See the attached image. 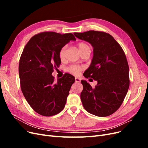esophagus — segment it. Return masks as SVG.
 I'll use <instances>...</instances> for the list:
<instances>
[{
    "mask_svg": "<svg viewBox=\"0 0 148 148\" xmlns=\"http://www.w3.org/2000/svg\"><path fill=\"white\" fill-rule=\"evenodd\" d=\"M81 82V79H80L79 78H75V82L76 83H80Z\"/></svg>",
    "mask_w": 148,
    "mask_h": 148,
    "instance_id": "1",
    "label": "esophagus"
}]
</instances>
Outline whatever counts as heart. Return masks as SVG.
Listing matches in <instances>:
<instances>
[{
	"instance_id": "1",
	"label": "heart",
	"mask_w": 148,
	"mask_h": 148,
	"mask_svg": "<svg viewBox=\"0 0 148 148\" xmlns=\"http://www.w3.org/2000/svg\"><path fill=\"white\" fill-rule=\"evenodd\" d=\"M78 46L79 51L82 54L83 53L86 52H91L90 47H89L88 44L86 42H79L78 44ZM66 49V47L64 46L62 47L59 51V57L60 60L62 61L64 60L65 59ZM83 67L81 65H79L77 64H71L67 67L66 70L68 71L69 73L77 76L81 73V71L83 70Z\"/></svg>"
}]
</instances>
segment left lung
<instances>
[{"mask_svg":"<svg viewBox=\"0 0 148 148\" xmlns=\"http://www.w3.org/2000/svg\"><path fill=\"white\" fill-rule=\"evenodd\" d=\"M74 34L93 47L91 64L83 75L97 82L95 88L86 81L81 82L83 86L80 95L83 106L89 113L107 117L117 110L128 90L129 66L126 56L109 33L91 30Z\"/></svg>","mask_w":148,"mask_h":148,"instance_id":"8db88e82","label":"left lung"}]
</instances>
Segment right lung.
<instances>
[{"instance_id":"right-lung-1","label":"right lung","mask_w":148,"mask_h":148,"mask_svg":"<svg viewBox=\"0 0 148 148\" xmlns=\"http://www.w3.org/2000/svg\"><path fill=\"white\" fill-rule=\"evenodd\" d=\"M70 40L72 33L60 34L46 31L31 38L22 52L19 62V77L21 91L36 112L49 117L64 109L75 77L65 73L54 82L52 75L59 66L60 49Z\"/></svg>"}]
</instances>
